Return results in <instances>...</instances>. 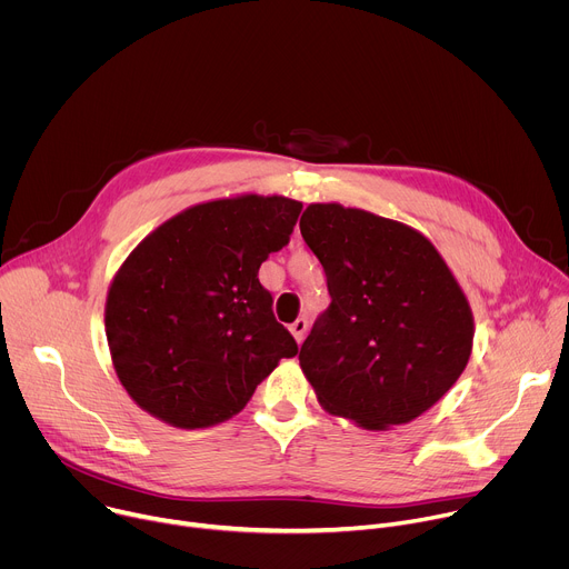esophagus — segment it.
I'll return each instance as SVG.
<instances>
[{
  "mask_svg": "<svg viewBox=\"0 0 569 569\" xmlns=\"http://www.w3.org/2000/svg\"><path fill=\"white\" fill-rule=\"evenodd\" d=\"M306 331H308V321H306V319H297V321L290 323V333H292V338L297 340V345L303 342Z\"/></svg>",
  "mask_w": 569,
  "mask_h": 569,
  "instance_id": "34e87169",
  "label": "esophagus"
}]
</instances>
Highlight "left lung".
Returning <instances> with one entry per match:
<instances>
[{
	"label": "left lung",
	"instance_id": "left-lung-1",
	"mask_svg": "<svg viewBox=\"0 0 569 569\" xmlns=\"http://www.w3.org/2000/svg\"><path fill=\"white\" fill-rule=\"evenodd\" d=\"M299 229L331 292L299 351L319 405L373 432L415 421L472 351L475 319L452 270L415 227L340 202L308 204Z\"/></svg>",
	"mask_w": 569,
	"mask_h": 569
}]
</instances>
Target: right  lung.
<instances>
[{"label": "right lung", "mask_w": 569, "mask_h": 569, "mask_svg": "<svg viewBox=\"0 0 569 569\" xmlns=\"http://www.w3.org/2000/svg\"><path fill=\"white\" fill-rule=\"evenodd\" d=\"M301 202L240 193L193 204L152 229L106 299L112 367L150 417L182 430L236 417L297 342L259 281L290 240Z\"/></svg>", "instance_id": "right-lung-1"}]
</instances>
